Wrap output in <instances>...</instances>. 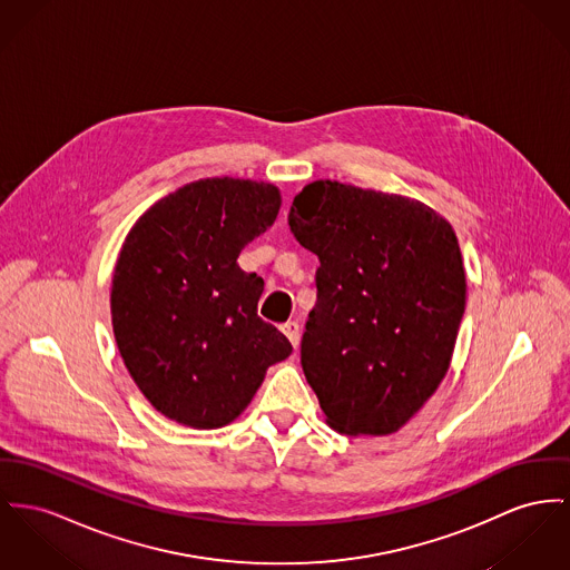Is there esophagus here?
Wrapping results in <instances>:
<instances>
[{"label":"esophagus","instance_id":"obj_1","mask_svg":"<svg viewBox=\"0 0 570 570\" xmlns=\"http://www.w3.org/2000/svg\"><path fill=\"white\" fill-rule=\"evenodd\" d=\"M281 331H283V335L289 340V343H292L294 347L301 345V324H298V322H285V324L281 326Z\"/></svg>","mask_w":570,"mask_h":570}]
</instances>
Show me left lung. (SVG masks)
<instances>
[{
  "mask_svg": "<svg viewBox=\"0 0 570 570\" xmlns=\"http://www.w3.org/2000/svg\"><path fill=\"white\" fill-rule=\"evenodd\" d=\"M287 223L320 259L301 363L326 421L397 432L452 361L466 298L454 228L419 200L337 181L308 184Z\"/></svg>",
  "mask_w": 570,
  "mask_h": 570,
  "instance_id": "8db88e82",
  "label": "left lung"
}]
</instances>
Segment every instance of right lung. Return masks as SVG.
I'll use <instances>...</instances> for the list:
<instances>
[{"instance_id":"right-lung-1","label":"right lung","mask_w":570,"mask_h":570,"mask_svg":"<svg viewBox=\"0 0 570 570\" xmlns=\"http://www.w3.org/2000/svg\"><path fill=\"white\" fill-rule=\"evenodd\" d=\"M281 194L248 179H200L140 216L112 281L120 356L153 406L190 428H223L292 354L257 315L264 278L237 266L274 225Z\"/></svg>"}]
</instances>
